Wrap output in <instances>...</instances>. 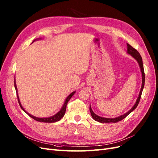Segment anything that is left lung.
I'll list each match as a JSON object with an SVG mask.
<instances>
[{"instance_id": "8db88e82", "label": "left lung", "mask_w": 158, "mask_h": 158, "mask_svg": "<svg viewBox=\"0 0 158 158\" xmlns=\"http://www.w3.org/2000/svg\"><path fill=\"white\" fill-rule=\"evenodd\" d=\"M127 53L131 55L133 57V58L138 62V64H139V66L140 68V71L142 73V86H141V89H140V91L139 92V95H138V97L136 99L135 104L134 105L133 107L130 110H129L128 111H127L125 114H122V115L118 116L115 118H106V117H102L98 116V114H95L92 111V107H91V106H89V111L91 113V115H92V118L94 119L95 121H98L99 123H117L118 121H120L123 120V118H125L127 115H128V114H130L132 111H133L134 110H135L136 108V107L138 106V103H139L142 90H143V88H144V83H145V74H144V66H143L142 59V57H141L139 52H138V51L136 50L135 48H133V47L131 45H129L128 44H127Z\"/></svg>"}]
</instances>
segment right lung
I'll use <instances>...</instances> for the list:
<instances>
[{"mask_svg":"<svg viewBox=\"0 0 158 158\" xmlns=\"http://www.w3.org/2000/svg\"><path fill=\"white\" fill-rule=\"evenodd\" d=\"M41 40V38H37V39H35L33 41V42L35 41L36 40ZM32 42V43H33ZM14 87H15V89H16V94H17V97H18V103H19V105H20V107L22 108V109L23 110V111H24L26 113H27L28 115H29L30 117H31V118H33L34 120L37 121H39V122H43V123H55L56 121H59V120H60V119L63 118L64 115L65 114V111H66V105H67L69 101L70 100V99L73 97V95L75 94L76 91H74V92H72L69 96L66 98L65 101H64V103L63 104V107H61L60 111L56 113L55 114H54L53 116H51V117H45V118H40V117H36L35 116L33 115H31V114H30L29 113H27L26 110L23 109V107H22V104L20 103V99H19V96H18V89H17V86H16V80L15 78H14Z\"/></svg>","mask_w":158,"mask_h":158,"instance_id":"obj_1","label":"right lung"}]
</instances>
